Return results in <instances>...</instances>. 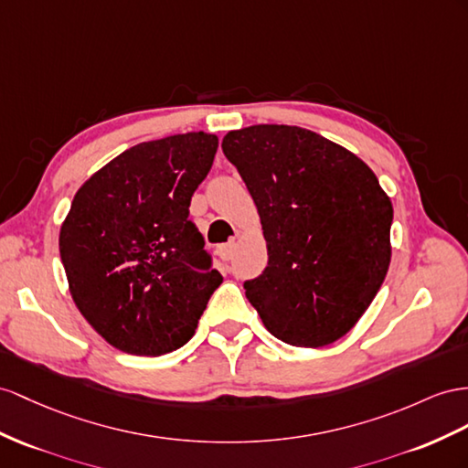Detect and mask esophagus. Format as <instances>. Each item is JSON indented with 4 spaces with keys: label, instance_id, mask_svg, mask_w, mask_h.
Returning <instances> with one entry per match:
<instances>
[{
    "label": "esophagus",
    "instance_id": "obj_1",
    "mask_svg": "<svg viewBox=\"0 0 468 468\" xmlns=\"http://www.w3.org/2000/svg\"><path fill=\"white\" fill-rule=\"evenodd\" d=\"M235 250H237V243H235V241H229L227 245H221V247H219V257H221L223 261H231L233 255H235Z\"/></svg>",
    "mask_w": 468,
    "mask_h": 468
}]
</instances>
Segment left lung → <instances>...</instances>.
Here are the masks:
<instances>
[{
  "label": "left lung",
  "instance_id": "obj_1",
  "mask_svg": "<svg viewBox=\"0 0 468 468\" xmlns=\"http://www.w3.org/2000/svg\"><path fill=\"white\" fill-rule=\"evenodd\" d=\"M227 155L253 197L267 269L245 282L262 324L291 346L346 336L386 279L391 199L356 154L313 130L255 124L227 132Z\"/></svg>",
  "mask_w": 468,
  "mask_h": 468
}]
</instances>
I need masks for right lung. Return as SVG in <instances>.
I'll list each match as a JSON object with an SVG mask.
<instances>
[{
	"mask_svg": "<svg viewBox=\"0 0 468 468\" xmlns=\"http://www.w3.org/2000/svg\"><path fill=\"white\" fill-rule=\"evenodd\" d=\"M218 144L207 132L140 142L94 172L70 203L58 231L69 292L120 352L177 350L223 282L187 219Z\"/></svg>",
	"mask_w": 468,
	"mask_h": 468,
	"instance_id": "1",
	"label": "right lung"
}]
</instances>
